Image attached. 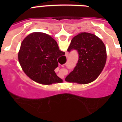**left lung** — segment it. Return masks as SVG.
<instances>
[{
  "label": "left lung",
  "mask_w": 122,
  "mask_h": 122,
  "mask_svg": "<svg viewBox=\"0 0 122 122\" xmlns=\"http://www.w3.org/2000/svg\"><path fill=\"white\" fill-rule=\"evenodd\" d=\"M73 50L78 54V61L65 80L85 84L96 80L104 68L106 61L104 43L94 34L83 32L76 35L71 41L68 51Z\"/></svg>",
  "instance_id": "left-lung-1"
}]
</instances>
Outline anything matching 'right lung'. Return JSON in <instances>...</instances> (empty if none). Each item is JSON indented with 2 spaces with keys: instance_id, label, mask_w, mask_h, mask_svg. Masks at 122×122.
Masks as SVG:
<instances>
[{
  "instance_id": "obj_1",
  "label": "right lung",
  "mask_w": 122,
  "mask_h": 122,
  "mask_svg": "<svg viewBox=\"0 0 122 122\" xmlns=\"http://www.w3.org/2000/svg\"><path fill=\"white\" fill-rule=\"evenodd\" d=\"M65 54L51 36L35 32L28 35L22 42L18 60L24 72L31 79L39 83L50 85L63 81L54 70L58 66V57Z\"/></svg>"
}]
</instances>
